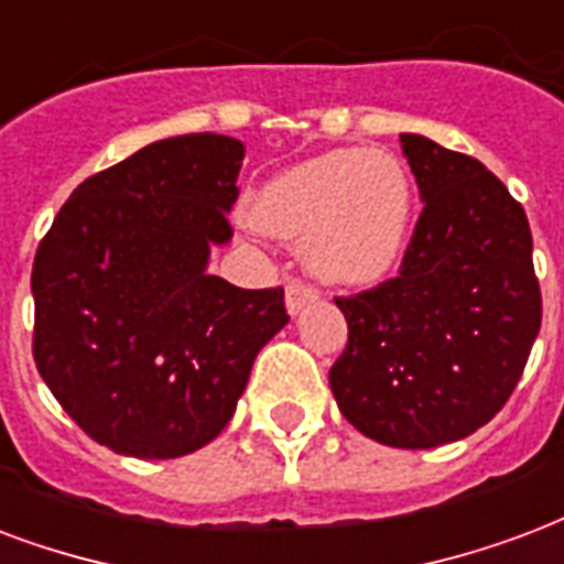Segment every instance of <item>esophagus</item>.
Returning a JSON list of instances; mask_svg holds the SVG:
<instances>
[{
  "mask_svg": "<svg viewBox=\"0 0 564 564\" xmlns=\"http://www.w3.org/2000/svg\"><path fill=\"white\" fill-rule=\"evenodd\" d=\"M319 299V290L316 286H311V283L304 281H292L290 286H286V311L295 316V313H301L307 304H313V301Z\"/></svg>",
  "mask_w": 564,
  "mask_h": 564,
  "instance_id": "esophagus-1",
  "label": "esophagus"
}]
</instances>
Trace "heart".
<instances>
[{"instance_id": "heart-1", "label": "heart", "mask_w": 564, "mask_h": 564, "mask_svg": "<svg viewBox=\"0 0 564 564\" xmlns=\"http://www.w3.org/2000/svg\"><path fill=\"white\" fill-rule=\"evenodd\" d=\"M411 180L393 153L343 148L274 174L251 200L253 227L304 239V260L334 283H376L411 234Z\"/></svg>"}]
</instances>
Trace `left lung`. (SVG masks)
Instances as JSON below:
<instances>
[{"mask_svg":"<svg viewBox=\"0 0 564 564\" xmlns=\"http://www.w3.org/2000/svg\"><path fill=\"white\" fill-rule=\"evenodd\" d=\"M423 213L397 278L337 307L349 343L328 381L360 435L432 449L482 429L521 381L541 328L523 206L479 159L399 135Z\"/></svg>","mask_w":564,"mask_h":564,"instance_id":"8db88e82","label":"left lung"}]
</instances>
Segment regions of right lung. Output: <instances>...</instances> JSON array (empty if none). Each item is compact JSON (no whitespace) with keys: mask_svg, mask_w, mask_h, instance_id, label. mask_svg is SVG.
I'll use <instances>...</instances> for the list:
<instances>
[{"mask_svg":"<svg viewBox=\"0 0 564 564\" xmlns=\"http://www.w3.org/2000/svg\"><path fill=\"white\" fill-rule=\"evenodd\" d=\"M242 141H156L73 188L34 253L32 355L58 405L118 455L180 458L230 423L283 290L206 274L234 236Z\"/></svg>","mask_w":564,"mask_h":564,"instance_id":"add662e5","label":"right lung"}]
</instances>
